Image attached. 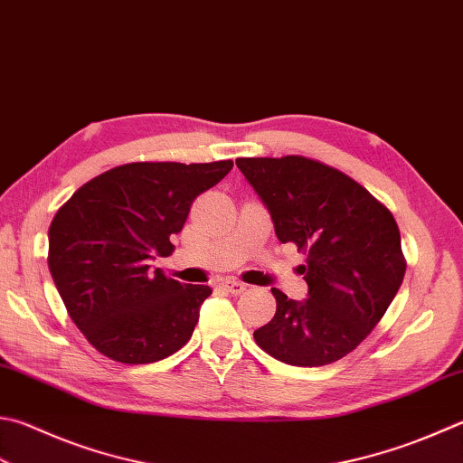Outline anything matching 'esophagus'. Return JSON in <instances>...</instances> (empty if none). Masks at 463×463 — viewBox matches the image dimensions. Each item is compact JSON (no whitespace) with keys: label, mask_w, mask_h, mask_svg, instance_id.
I'll list each match as a JSON object with an SVG mask.
<instances>
[{"label":"esophagus","mask_w":463,"mask_h":463,"mask_svg":"<svg viewBox=\"0 0 463 463\" xmlns=\"http://www.w3.org/2000/svg\"><path fill=\"white\" fill-rule=\"evenodd\" d=\"M222 286H223L228 292H232V294H241V292L248 288L246 284H241V282H238V280H223Z\"/></svg>","instance_id":"34e87169"}]
</instances>
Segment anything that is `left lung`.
<instances>
[{"mask_svg":"<svg viewBox=\"0 0 463 463\" xmlns=\"http://www.w3.org/2000/svg\"><path fill=\"white\" fill-rule=\"evenodd\" d=\"M272 217L278 240L307 250L304 300L276 296L256 343L294 367H322L354 351L393 302L405 276L395 217L338 169L307 156L235 161Z\"/></svg>","mask_w":463,"mask_h":463,"instance_id":"left-lung-1","label":"left lung"}]
</instances>
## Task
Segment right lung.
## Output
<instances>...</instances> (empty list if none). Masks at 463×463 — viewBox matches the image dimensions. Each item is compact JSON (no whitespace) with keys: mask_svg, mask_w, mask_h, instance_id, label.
<instances>
[{"mask_svg":"<svg viewBox=\"0 0 463 463\" xmlns=\"http://www.w3.org/2000/svg\"><path fill=\"white\" fill-rule=\"evenodd\" d=\"M233 161L128 163L76 191L48 232V268L74 325L96 351L125 364L156 363L194 335L209 286L181 284L156 268L191 203Z\"/></svg>","mask_w":463,"mask_h":463,"instance_id":"add662e5","label":"right lung"}]
</instances>
